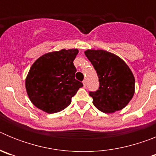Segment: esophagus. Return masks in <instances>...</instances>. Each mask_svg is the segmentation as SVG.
Masks as SVG:
<instances>
[{
	"mask_svg": "<svg viewBox=\"0 0 156 156\" xmlns=\"http://www.w3.org/2000/svg\"><path fill=\"white\" fill-rule=\"evenodd\" d=\"M83 87H87V81L86 80L83 81Z\"/></svg>",
	"mask_w": 156,
	"mask_h": 156,
	"instance_id": "obj_1",
	"label": "esophagus"
}]
</instances>
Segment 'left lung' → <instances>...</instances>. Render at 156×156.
I'll return each mask as SVG.
<instances>
[{
  "mask_svg": "<svg viewBox=\"0 0 156 156\" xmlns=\"http://www.w3.org/2000/svg\"><path fill=\"white\" fill-rule=\"evenodd\" d=\"M99 79V88L90 91L94 105L105 113L122 109L134 94L135 80L131 70L120 58L104 50L84 52Z\"/></svg>",
  "mask_w": 156,
  "mask_h": 156,
  "instance_id": "obj_1",
  "label": "left lung"
}]
</instances>
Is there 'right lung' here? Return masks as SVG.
I'll return each mask as SVG.
<instances>
[{
    "label": "right lung",
    "instance_id": "obj_1",
    "mask_svg": "<svg viewBox=\"0 0 156 156\" xmlns=\"http://www.w3.org/2000/svg\"><path fill=\"white\" fill-rule=\"evenodd\" d=\"M77 49L47 53L36 60L26 79L31 102L42 111L55 113L69 106L83 85L75 79Z\"/></svg>",
    "mask_w": 156,
    "mask_h": 156
}]
</instances>
